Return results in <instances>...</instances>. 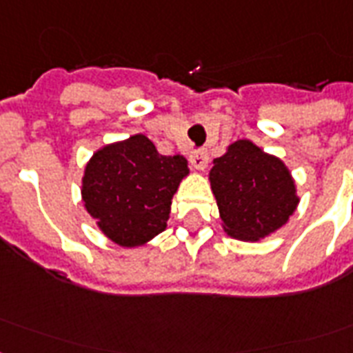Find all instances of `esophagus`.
<instances>
[{"label": "esophagus", "instance_id": "obj_1", "mask_svg": "<svg viewBox=\"0 0 353 353\" xmlns=\"http://www.w3.org/2000/svg\"><path fill=\"white\" fill-rule=\"evenodd\" d=\"M207 163H209V155L205 150H194L190 154V165L196 168V170H205L207 168Z\"/></svg>", "mask_w": 353, "mask_h": 353}]
</instances>
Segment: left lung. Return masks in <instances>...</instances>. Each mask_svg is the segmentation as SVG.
Instances as JSON below:
<instances>
[{
    "mask_svg": "<svg viewBox=\"0 0 353 353\" xmlns=\"http://www.w3.org/2000/svg\"><path fill=\"white\" fill-rule=\"evenodd\" d=\"M210 190L227 236L260 241L284 227L299 207L295 179L276 155L240 139L212 161Z\"/></svg>",
    "mask_w": 353,
    "mask_h": 353,
    "instance_id": "8db88e82",
    "label": "left lung"
}]
</instances>
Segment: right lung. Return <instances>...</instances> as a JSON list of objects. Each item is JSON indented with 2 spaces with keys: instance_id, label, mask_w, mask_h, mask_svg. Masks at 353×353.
Masks as SVG:
<instances>
[{
  "instance_id": "1",
  "label": "right lung",
  "mask_w": 353,
  "mask_h": 353,
  "mask_svg": "<svg viewBox=\"0 0 353 353\" xmlns=\"http://www.w3.org/2000/svg\"><path fill=\"white\" fill-rule=\"evenodd\" d=\"M183 155H161L143 133L104 144L82 176V201L108 240L141 247L166 229L172 198L188 176Z\"/></svg>"
}]
</instances>
